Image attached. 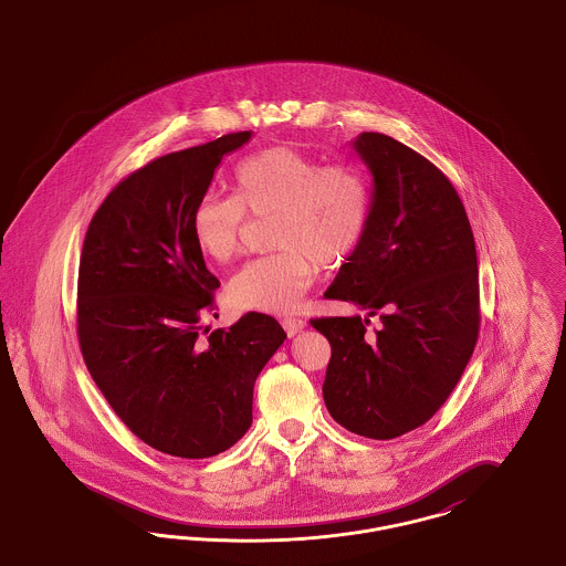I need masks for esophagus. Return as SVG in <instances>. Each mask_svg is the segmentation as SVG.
<instances>
[{
  "label": "esophagus",
  "mask_w": 566,
  "mask_h": 566,
  "mask_svg": "<svg viewBox=\"0 0 566 566\" xmlns=\"http://www.w3.org/2000/svg\"><path fill=\"white\" fill-rule=\"evenodd\" d=\"M282 326H284L289 337H295L296 333L305 326V323L301 318H282Z\"/></svg>",
  "instance_id": "34e87169"
}]
</instances>
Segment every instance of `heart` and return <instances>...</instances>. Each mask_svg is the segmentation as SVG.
Listing matches in <instances>:
<instances>
[{"instance_id": "obj_1", "label": "heart", "mask_w": 566, "mask_h": 566, "mask_svg": "<svg viewBox=\"0 0 566 566\" xmlns=\"http://www.w3.org/2000/svg\"><path fill=\"white\" fill-rule=\"evenodd\" d=\"M235 195H206L190 214L197 248L212 263H229L242 248L248 214L271 216L275 252L245 263L229 286L243 312L291 314L312 286L318 265L348 263L369 233L374 190L350 163L323 165L291 146H271L238 163Z\"/></svg>"}]
</instances>
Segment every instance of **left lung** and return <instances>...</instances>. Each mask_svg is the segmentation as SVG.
<instances>
[{
  "mask_svg": "<svg viewBox=\"0 0 566 566\" xmlns=\"http://www.w3.org/2000/svg\"><path fill=\"white\" fill-rule=\"evenodd\" d=\"M352 146L374 176V214L324 296L350 301L367 318L310 323L331 344L323 395L333 420L369 439H395L431 420L473 354L478 252L441 169L388 135L365 132ZM371 315L382 323L374 336L366 333Z\"/></svg>",
  "mask_w": 566,
  "mask_h": 566,
  "instance_id": "1",
  "label": "left lung"
}]
</instances>
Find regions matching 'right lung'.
Returning <instances> with one entry per match:
<instances>
[{
    "label": "right lung",
    "mask_w": 566,
    "mask_h": 566,
    "mask_svg": "<svg viewBox=\"0 0 566 566\" xmlns=\"http://www.w3.org/2000/svg\"><path fill=\"white\" fill-rule=\"evenodd\" d=\"M250 132L171 153L118 182L93 216L78 270V342L116 416L163 454L210 458L252 424V390L284 344L248 312L203 328L220 286L192 240V208Z\"/></svg>",
    "instance_id": "add662e5"
}]
</instances>
